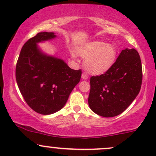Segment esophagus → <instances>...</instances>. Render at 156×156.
I'll list each match as a JSON object with an SVG mask.
<instances>
[{"mask_svg":"<svg viewBox=\"0 0 156 156\" xmlns=\"http://www.w3.org/2000/svg\"><path fill=\"white\" fill-rule=\"evenodd\" d=\"M81 77H82V78H83V80H87V79H88V78H89L88 75L86 74L85 73H82V76H81Z\"/></svg>","mask_w":156,"mask_h":156,"instance_id":"34e87169","label":"esophagus"}]
</instances>
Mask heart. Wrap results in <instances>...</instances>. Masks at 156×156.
Returning a JSON list of instances; mask_svg holds the SVG:
<instances>
[{
	"mask_svg": "<svg viewBox=\"0 0 156 156\" xmlns=\"http://www.w3.org/2000/svg\"><path fill=\"white\" fill-rule=\"evenodd\" d=\"M79 53L85 58L83 67L86 70L94 75L106 72L117 58L115 47L99 41L90 42L80 48Z\"/></svg>",
	"mask_w": 156,
	"mask_h": 156,
	"instance_id": "1",
	"label": "heart"
}]
</instances>
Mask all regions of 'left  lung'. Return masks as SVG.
I'll list each match as a JSON object with an SVG mask.
<instances>
[{"mask_svg": "<svg viewBox=\"0 0 156 156\" xmlns=\"http://www.w3.org/2000/svg\"><path fill=\"white\" fill-rule=\"evenodd\" d=\"M142 83V67L136 50L121 52L112 67L90 78L89 105L98 115L112 117L128 108L138 95Z\"/></svg>", "mask_w": 156, "mask_h": 156, "instance_id": "1", "label": "left lung"}]
</instances>
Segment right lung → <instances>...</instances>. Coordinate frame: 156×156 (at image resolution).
<instances>
[{
  "instance_id": "1",
  "label": "right lung",
  "mask_w": 156,
  "mask_h": 156,
  "mask_svg": "<svg viewBox=\"0 0 156 156\" xmlns=\"http://www.w3.org/2000/svg\"><path fill=\"white\" fill-rule=\"evenodd\" d=\"M55 37L52 32H39L28 39L16 64V80L25 101L44 115L63 108L82 73L81 69L69 68L63 60L39 51L37 43Z\"/></svg>"
}]
</instances>
